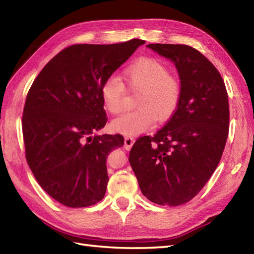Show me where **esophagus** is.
<instances>
[{
    "label": "esophagus",
    "mask_w": 254,
    "mask_h": 254,
    "mask_svg": "<svg viewBox=\"0 0 254 254\" xmlns=\"http://www.w3.org/2000/svg\"><path fill=\"white\" fill-rule=\"evenodd\" d=\"M134 138H132V137H126L125 138V148L127 149V150H129L132 148V146H133V144H134Z\"/></svg>",
    "instance_id": "1"
}]
</instances>
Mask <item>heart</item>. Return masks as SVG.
I'll list each match as a JSON object with an SVG mask.
<instances>
[{
	"label": "heart",
	"instance_id": "obj_1",
	"mask_svg": "<svg viewBox=\"0 0 254 254\" xmlns=\"http://www.w3.org/2000/svg\"><path fill=\"white\" fill-rule=\"evenodd\" d=\"M125 78L134 92L138 109L127 113L111 121L114 133L136 136L148 131L158 121H166L176 111L181 100V84L169 74L167 66L155 58H140L125 71ZM105 109L118 115L123 109L125 85L116 75H110L100 86Z\"/></svg>",
	"mask_w": 254,
	"mask_h": 254
}]
</instances>
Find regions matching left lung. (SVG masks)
I'll return each mask as SVG.
<instances>
[{"mask_svg": "<svg viewBox=\"0 0 254 254\" xmlns=\"http://www.w3.org/2000/svg\"><path fill=\"white\" fill-rule=\"evenodd\" d=\"M147 47L175 64L181 100L155 136L135 141L128 161L147 199L176 207L202 190L221 160L228 136V96L220 72L196 49L158 43Z\"/></svg>", "mask_w": 254, "mask_h": 254, "instance_id": "obj_1", "label": "left lung"}]
</instances>
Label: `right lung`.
Listing matches in <instances>:
<instances>
[{
    "instance_id": "obj_1",
    "label": "right lung",
    "mask_w": 254,
    "mask_h": 254,
    "mask_svg": "<svg viewBox=\"0 0 254 254\" xmlns=\"http://www.w3.org/2000/svg\"><path fill=\"white\" fill-rule=\"evenodd\" d=\"M145 41L75 44L52 58L28 92L22 113L26 159L40 186L69 208L105 196L106 160L122 135H94L107 122L100 86Z\"/></svg>"
}]
</instances>
